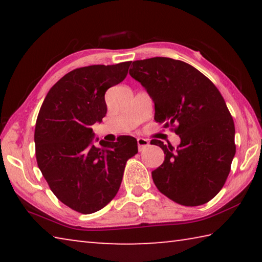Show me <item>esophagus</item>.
<instances>
[{"label": "esophagus", "mask_w": 262, "mask_h": 262, "mask_svg": "<svg viewBox=\"0 0 262 262\" xmlns=\"http://www.w3.org/2000/svg\"><path fill=\"white\" fill-rule=\"evenodd\" d=\"M137 145H139V150L141 151V150L148 147L149 141L147 139H143V137H139V139H137Z\"/></svg>", "instance_id": "34e87169"}]
</instances>
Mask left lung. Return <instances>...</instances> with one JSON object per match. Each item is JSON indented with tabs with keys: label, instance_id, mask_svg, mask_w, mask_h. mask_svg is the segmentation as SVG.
I'll use <instances>...</instances> for the list:
<instances>
[{
	"label": "left lung",
	"instance_id": "obj_1",
	"mask_svg": "<svg viewBox=\"0 0 262 262\" xmlns=\"http://www.w3.org/2000/svg\"><path fill=\"white\" fill-rule=\"evenodd\" d=\"M129 75L155 103V120L174 127L176 149L152 140L165 154L151 172L156 187L179 205H205L225 184L236 154L234 123L214 83L186 62L151 57L133 62Z\"/></svg>",
	"mask_w": 262,
	"mask_h": 262
}]
</instances>
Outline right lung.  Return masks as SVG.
<instances>
[{"mask_svg":"<svg viewBox=\"0 0 262 262\" xmlns=\"http://www.w3.org/2000/svg\"><path fill=\"white\" fill-rule=\"evenodd\" d=\"M132 61L74 69L48 91L34 129L35 157L43 178L59 200L81 214L104 208L120 188L137 141L94 144L91 126L107 112L105 92L122 82ZM98 141V140H97Z\"/></svg>","mask_w":262,"mask_h":262,"instance_id":"right-lung-1","label":"right lung"}]
</instances>
